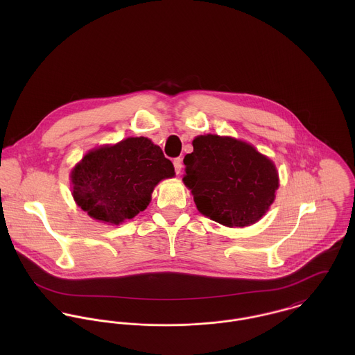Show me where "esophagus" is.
Listing matches in <instances>:
<instances>
[{"instance_id":"esophagus-1","label":"esophagus","mask_w":355,"mask_h":355,"mask_svg":"<svg viewBox=\"0 0 355 355\" xmlns=\"http://www.w3.org/2000/svg\"><path fill=\"white\" fill-rule=\"evenodd\" d=\"M173 165H175L176 173H180V172H182V166H183L182 158H175V159H173Z\"/></svg>"}]
</instances>
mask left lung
I'll list each match as a JSON object with an SVG mask.
<instances>
[{
    "mask_svg": "<svg viewBox=\"0 0 355 355\" xmlns=\"http://www.w3.org/2000/svg\"><path fill=\"white\" fill-rule=\"evenodd\" d=\"M193 146L183 159V182L198 210L227 227L258 221L279 187L273 162L252 145L228 137L201 135Z\"/></svg>",
    "mask_w": 355,
    "mask_h": 355,
    "instance_id": "left-lung-1",
    "label": "left lung"
}]
</instances>
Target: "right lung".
Masks as SVG:
<instances>
[{"instance_id":"right-lung-1","label":"right lung","mask_w":355,"mask_h":355,"mask_svg":"<svg viewBox=\"0 0 355 355\" xmlns=\"http://www.w3.org/2000/svg\"><path fill=\"white\" fill-rule=\"evenodd\" d=\"M173 164L148 138H127L87 153L72 171V196L96 220L120 224L145 210Z\"/></svg>"}]
</instances>
